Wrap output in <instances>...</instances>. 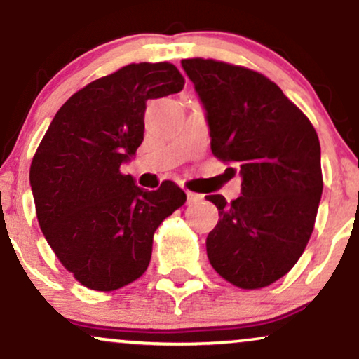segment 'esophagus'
Returning <instances> with one entry per match:
<instances>
[{
	"mask_svg": "<svg viewBox=\"0 0 359 359\" xmlns=\"http://www.w3.org/2000/svg\"><path fill=\"white\" fill-rule=\"evenodd\" d=\"M187 204H196L199 203V201H203V194H197V192H192V191H187Z\"/></svg>",
	"mask_w": 359,
	"mask_h": 359,
	"instance_id": "34e87169",
	"label": "esophagus"
}]
</instances>
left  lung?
Here are the masks:
<instances>
[{"label": "left lung", "instance_id": "left-lung-1", "mask_svg": "<svg viewBox=\"0 0 359 359\" xmlns=\"http://www.w3.org/2000/svg\"><path fill=\"white\" fill-rule=\"evenodd\" d=\"M182 67L208 113L212 155L243 177L231 203L208 196L219 211L205 241L209 262L234 287H269L292 270L314 231L323 196L319 138L263 74L201 57L184 59Z\"/></svg>", "mask_w": 359, "mask_h": 359}]
</instances>
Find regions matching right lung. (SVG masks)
I'll list each match as a JSON object with an SVG mask.
<instances>
[{"mask_svg":"<svg viewBox=\"0 0 359 359\" xmlns=\"http://www.w3.org/2000/svg\"><path fill=\"white\" fill-rule=\"evenodd\" d=\"M184 84L170 62L128 64L72 94L36 148L30 185L40 229L90 290H118L142 277L156 228L187 201L172 180L143 191L119 170L143 142L147 101Z\"/></svg>","mask_w":359,"mask_h":359,"instance_id":"right-lung-1","label":"right lung"}]
</instances>
